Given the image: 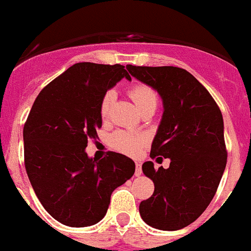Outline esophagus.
Wrapping results in <instances>:
<instances>
[{
	"label": "esophagus",
	"mask_w": 251,
	"mask_h": 251,
	"mask_svg": "<svg viewBox=\"0 0 251 251\" xmlns=\"http://www.w3.org/2000/svg\"><path fill=\"white\" fill-rule=\"evenodd\" d=\"M142 174V168H141V163L140 162H136V170H135V175L140 176Z\"/></svg>",
	"instance_id": "34e87169"
}]
</instances>
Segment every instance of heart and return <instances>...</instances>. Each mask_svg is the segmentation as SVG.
Instances as JSON below:
<instances>
[{"label": "heart", "instance_id": "heart-1", "mask_svg": "<svg viewBox=\"0 0 251 251\" xmlns=\"http://www.w3.org/2000/svg\"><path fill=\"white\" fill-rule=\"evenodd\" d=\"M128 96L131 97L132 101L135 102L136 107L140 113L142 110L150 109V107L155 109L158 106V93L148 84H133L128 88ZM114 100H115V92L113 89H109L103 93L101 101H100V115L102 118L107 115L110 106L114 102ZM146 141H148V138L145 135L132 133V132L128 131H116L109 138L110 145L113 149L118 150L120 153L129 154V155L138 153V150L145 145Z\"/></svg>", "mask_w": 251, "mask_h": 251}]
</instances>
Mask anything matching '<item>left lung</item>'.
<instances>
[{
  "label": "left lung",
  "instance_id": "obj_1",
  "mask_svg": "<svg viewBox=\"0 0 251 251\" xmlns=\"http://www.w3.org/2000/svg\"><path fill=\"white\" fill-rule=\"evenodd\" d=\"M127 70L163 100V116L150 157L171 159L168 168L157 170L150 160L142 164V172L153 180L154 193L140 203V215L157 229H181L205 211L223 176L227 148L222 111L186 70L132 65Z\"/></svg>",
  "mask_w": 251,
  "mask_h": 251
}]
</instances>
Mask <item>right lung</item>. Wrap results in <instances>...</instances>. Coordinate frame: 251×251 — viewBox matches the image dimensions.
I'll use <instances>...</instances> for the list:
<instances>
[{
    "label": "right lung",
    "instance_id": "right-lung-1",
    "mask_svg": "<svg viewBox=\"0 0 251 251\" xmlns=\"http://www.w3.org/2000/svg\"><path fill=\"white\" fill-rule=\"evenodd\" d=\"M122 65L80 62L50 81L24 123V166L36 196L54 219L88 227L106 215L111 193L135 174V162L115 151L101 160L85 148L102 127L100 101L120 79Z\"/></svg>",
    "mask_w": 251,
    "mask_h": 251
}]
</instances>
